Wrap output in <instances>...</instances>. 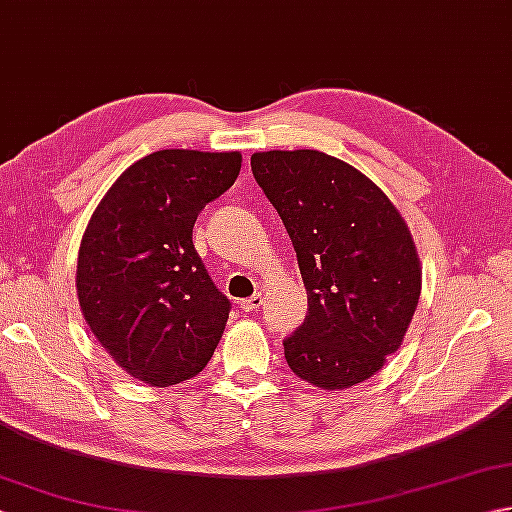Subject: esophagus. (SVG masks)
I'll use <instances>...</instances> for the list:
<instances>
[{
	"mask_svg": "<svg viewBox=\"0 0 512 512\" xmlns=\"http://www.w3.org/2000/svg\"><path fill=\"white\" fill-rule=\"evenodd\" d=\"M262 292H255L253 297H248V299H242L239 301V308H242L244 312H253V310H257L259 306H262Z\"/></svg>",
	"mask_w": 512,
	"mask_h": 512,
	"instance_id": "esophagus-1",
	"label": "esophagus"
}]
</instances>
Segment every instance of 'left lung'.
I'll return each instance as SVG.
<instances>
[{
    "label": "left lung",
    "instance_id": "1",
    "mask_svg": "<svg viewBox=\"0 0 512 512\" xmlns=\"http://www.w3.org/2000/svg\"><path fill=\"white\" fill-rule=\"evenodd\" d=\"M295 246L308 314L284 339L292 372L321 389L363 383L394 354L422 273L396 206L347 162L314 149L250 156Z\"/></svg>",
    "mask_w": 512,
    "mask_h": 512
}]
</instances>
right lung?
<instances>
[{
  "instance_id": "1",
  "label": "right lung",
  "mask_w": 512,
  "mask_h": 512,
  "mask_svg": "<svg viewBox=\"0 0 512 512\" xmlns=\"http://www.w3.org/2000/svg\"><path fill=\"white\" fill-rule=\"evenodd\" d=\"M242 154L162 149L134 162L96 206L76 264L90 330L127 374L169 387L211 361L231 301L193 246V224Z\"/></svg>"
}]
</instances>
